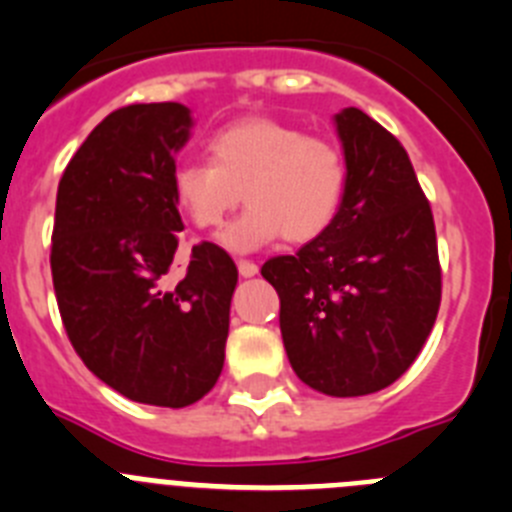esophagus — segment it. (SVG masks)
<instances>
[{"mask_svg": "<svg viewBox=\"0 0 512 512\" xmlns=\"http://www.w3.org/2000/svg\"><path fill=\"white\" fill-rule=\"evenodd\" d=\"M238 274H241V277H253V274H259V266L248 259H241L238 261Z\"/></svg>", "mask_w": 512, "mask_h": 512, "instance_id": "obj_1", "label": "esophagus"}]
</instances>
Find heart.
<instances>
[{
    "instance_id": "b5f03b06",
    "label": "heart",
    "mask_w": 512,
    "mask_h": 512,
    "mask_svg": "<svg viewBox=\"0 0 512 512\" xmlns=\"http://www.w3.org/2000/svg\"><path fill=\"white\" fill-rule=\"evenodd\" d=\"M207 153L210 161L176 166L171 194L197 228L217 230L243 192L251 207L220 238L230 251H256L282 235L289 243H310L341 210L346 156L323 135L251 115L217 130L207 140Z\"/></svg>"
}]
</instances>
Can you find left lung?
Listing matches in <instances>:
<instances>
[{
	"mask_svg": "<svg viewBox=\"0 0 512 512\" xmlns=\"http://www.w3.org/2000/svg\"><path fill=\"white\" fill-rule=\"evenodd\" d=\"M348 182L336 220L261 266L289 364L312 390L359 397L408 372L441 307L431 202L408 151L366 112L336 115Z\"/></svg>",
	"mask_w": 512,
	"mask_h": 512,
	"instance_id": "1",
	"label": "left lung"
}]
</instances>
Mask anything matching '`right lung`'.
I'll return each mask as SVG.
<instances>
[{
	"label": "right lung",
	"mask_w": 512,
	"mask_h": 512,
	"mask_svg": "<svg viewBox=\"0 0 512 512\" xmlns=\"http://www.w3.org/2000/svg\"><path fill=\"white\" fill-rule=\"evenodd\" d=\"M192 117L179 102L128 104L81 143L58 182L51 274L79 359L112 390L158 408H187L223 372L238 269L220 246L192 248L169 269L182 215L174 153Z\"/></svg>",
	"instance_id": "right-lung-1"
}]
</instances>
